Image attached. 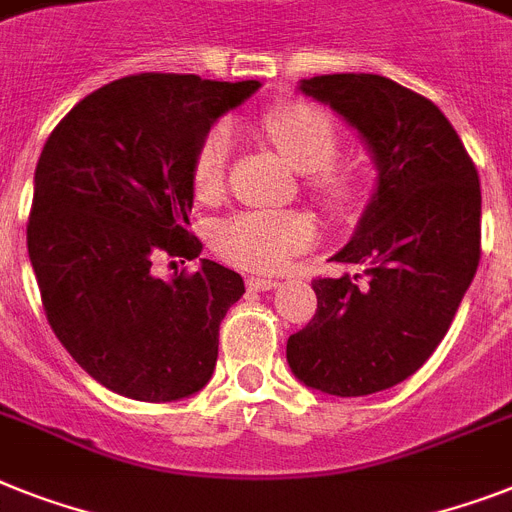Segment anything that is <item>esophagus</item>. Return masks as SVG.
Masks as SVG:
<instances>
[{
	"label": "esophagus",
	"instance_id": "1",
	"mask_svg": "<svg viewBox=\"0 0 512 512\" xmlns=\"http://www.w3.org/2000/svg\"><path fill=\"white\" fill-rule=\"evenodd\" d=\"M278 281L270 276H249L247 278V289H255V292H270V289H276Z\"/></svg>",
	"mask_w": 512,
	"mask_h": 512
}]
</instances>
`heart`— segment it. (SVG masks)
I'll use <instances>...</instances> for the list:
<instances>
[{"instance_id": "obj_1", "label": "heart", "mask_w": 512, "mask_h": 512, "mask_svg": "<svg viewBox=\"0 0 512 512\" xmlns=\"http://www.w3.org/2000/svg\"><path fill=\"white\" fill-rule=\"evenodd\" d=\"M268 139L294 168L307 170V186L334 210H344L355 197V181L336 155L342 136L336 120L323 107L294 102L270 110L263 118ZM234 152V128L218 120L199 139L191 162V186L199 199L218 197ZM315 242V223L299 210H242L213 228V247L226 263L247 270H278L286 260Z\"/></svg>"}]
</instances>
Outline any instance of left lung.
I'll list each match as a JSON object with an SVG mask.
<instances>
[{"label":"left lung","instance_id":"left-lung-1","mask_svg":"<svg viewBox=\"0 0 512 512\" xmlns=\"http://www.w3.org/2000/svg\"><path fill=\"white\" fill-rule=\"evenodd\" d=\"M299 89L360 131L378 189L336 263L363 273L315 278V315L289 336L302 384L363 397L413 376L452 326L481 260L479 170L431 99L371 73H334Z\"/></svg>","mask_w":512,"mask_h":512}]
</instances>
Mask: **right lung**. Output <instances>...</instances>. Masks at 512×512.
<instances>
[{
    "label": "right lung",
    "mask_w": 512,
    "mask_h": 512,
    "mask_svg": "<svg viewBox=\"0 0 512 512\" xmlns=\"http://www.w3.org/2000/svg\"><path fill=\"white\" fill-rule=\"evenodd\" d=\"M257 81L139 73L83 97L41 149L28 257L54 336L94 381L139 402L199 392L218 360V331L244 294L239 273L194 260L191 162L199 139Z\"/></svg>",
    "instance_id": "add662e5"
}]
</instances>
